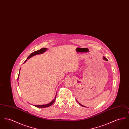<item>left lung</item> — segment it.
I'll return each mask as SVG.
<instances>
[{"mask_svg":"<svg viewBox=\"0 0 129 129\" xmlns=\"http://www.w3.org/2000/svg\"><path fill=\"white\" fill-rule=\"evenodd\" d=\"M103 58H104V60H106V61H107V60H108V59H107V58H105V57H104H104H103ZM77 102H78V103H79V104H80V105H81V106H83V107H85V106H84V105H82V104H80V103H79V102H78V101H77Z\"/></svg>","mask_w":129,"mask_h":129,"instance_id":"left-lung-1","label":"left lung"}]
</instances>
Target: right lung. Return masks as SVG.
I'll return each mask as SVG.
<instances>
[{
	"mask_svg": "<svg viewBox=\"0 0 129 129\" xmlns=\"http://www.w3.org/2000/svg\"><path fill=\"white\" fill-rule=\"evenodd\" d=\"M47 50V48H42V49H40V50H39L36 51H35V52H33L32 53H31L30 55L28 56V57L27 58V59H29L30 57H31L32 56H34V55H38V54H42L44 52H45ZM26 60H26L24 62V63H25V62L26 61ZM19 74H20V72H19L18 76V78H17L18 80L19 75ZM56 94H57V93H56L55 98L54 99V100H53L51 103H50L48 104H44V105H34L35 107H39V108H45V107H49L50 106H51V105H52V104H53V103L55 102V99H56Z\"/></svg>",
	"mask_w": 129,
	"mask_h": 129,
	"instance_id": "add662e5",
	"label": "right lung"
}]
</instances>
